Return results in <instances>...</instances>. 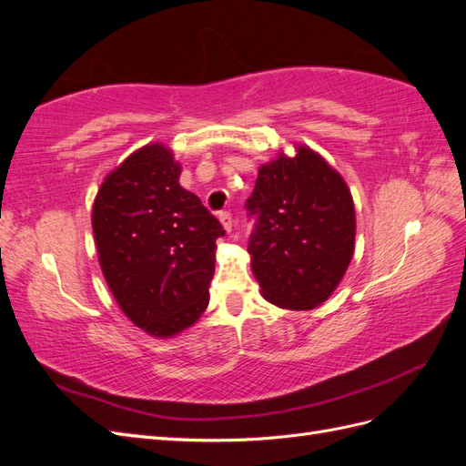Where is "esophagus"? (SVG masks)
Instances as JSON below:
<instances>
[{
  "mask_svg": "<svg viewBox=\"0 0 466 466\" xmlns=\"http://www.w3.org/2000/svg\"><path fill=\"white\" fill-rule=\"evenodd\" d=\"M219 221L223 225V229L229 233L233 228V216L229 214V211H219Z\"/></svg>",
  "mask_w": 466,
  "mask_h": 466,
  "instance_id": "1",
  "label": "esophagus"
}]
</instances>
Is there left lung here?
<instances>
[{
    "label": "left lung",
    "instance_id": "1",
    "mask_svg": "<svg viewBox=\"0 0 466 466\" xmlns=\"http://www.w3.org/2000/svg\"><path fill=\"white\" fill-rule=\"evenodd\" d=\"M255 216L248 238L252 274L264 298L307 311L327 301L354 257L356 209L340 173L298 146L260 167L247 200Z\"/></svg>",
    "mask_w": 466,
    "mask_h": 466
}]
</instances>
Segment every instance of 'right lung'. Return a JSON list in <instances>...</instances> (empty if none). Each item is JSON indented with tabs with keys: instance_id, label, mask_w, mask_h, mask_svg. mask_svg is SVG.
Listing matches in <instances>:
<instances>
[{
	"instance_id": "obj_1",
	"label": "right lung",
	"mask_w": 466,
	"mask_h": 466,
	"mask_svg": "<svg viewBox=\"0 0 466 466\" xmlns=\"http://www.w3.org/2000/svg\"><path fill=\"white\" fill-rule=\"evenodd\" d=\"M178 177L173 151L149 144L103 180L93 204L106 284L122 313L157 338H173L206 311L216 241L225 235Z\"/></svg>"
}]
</instances>
